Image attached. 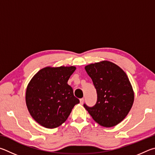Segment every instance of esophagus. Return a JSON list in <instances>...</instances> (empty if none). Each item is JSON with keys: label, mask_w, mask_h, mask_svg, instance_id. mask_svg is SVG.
<instances>
[{"label": "esophagus", "mask_w": 155, "mask_h": 155, "mask_svg": "<svg viewBox=\"0 0 155 155\" xmlns=\"http://www.w3.org/2000/svg\"><path fill=\"white\" fill-rule=\"evenodd\" d=\"M84 98H82V99H80V104H83V103H84Z\"/></svg>", "instance_id": "34e87169"}]
</instances>
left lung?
I'll use <instances>...</instances> for the list:
<instances>
[{
    "label": "left lung",
    "instance_id": "1",
    "mask_svg": "<svg viewBox=\"0 0 155 155\" xmlns=\"http://www.w3.org/2000/svg\"><path fill=\"white\" fill-rule=\"evenodd\" d=\"M96 88V104L84 107L93 120L102 127L116 125L128 114L134 104V93L128 77L118 65L102 61L85 67Z\"/></svg>",
    "mask_w": 155,
    "mask_h": 155
}]
</instances>
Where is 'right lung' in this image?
Here are the masks:
<instances>
[{"label":"right lung","instance_id":"obj_1","mask_svg":"<svg viewBox=\"0 0 155 155\" xmlns=\"http://www.w3.org/2000/svg\"><path fill=\"white\" fill-rule=\"evenodd\" d=\"M75 67H45L32 78L26 88V103L32 118L41 125L54 129L66 121L80 100L67 84Z\"/></svg>","mask_w":155,"mask_h":155}]
</instances>
